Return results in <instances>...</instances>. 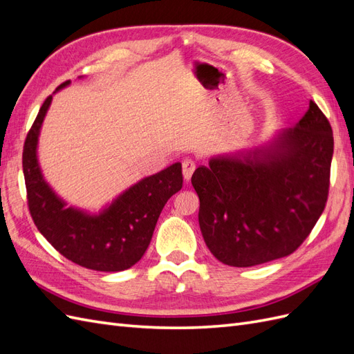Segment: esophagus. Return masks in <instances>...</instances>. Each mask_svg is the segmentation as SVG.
Listing matches in <instances>:
<instances>
[{
	"instance_id": "1",
	"label": "esophagus",
	"mask_w": 354,
	"mask_h": 354,
	"mask_svg": "<svg viewBox=\"0 0 354 354\" xmlns=\"http://www.w3.org/2000/svg\"><path fill=\"white\" fill-rule=\"evenodd\" d=\"M196 164L192 159H185L183 160V177L186 181H189L192 178V174L195 173Z\"/></svg>"
}]
</instances>
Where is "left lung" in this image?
Segmentation results:
<instances>
[{
    "mask_svg": "<svg viewBox=\"0 0 354 354\" xmlns=\"http://www.w3.org/2000/svg\"><path fill=\"white\" fill-rule=\"evenodd\" d=\"M332 153L330 124L310 100L298 124L269 145L196 168L199 227L212 255L251 267L292 254L325 209Z\"/></svg>",
    "mask_w": 354,
    "mask_h": 354,
    "instance_id": "left-lung-1",
    "label": "left lung"
}]
</instances>
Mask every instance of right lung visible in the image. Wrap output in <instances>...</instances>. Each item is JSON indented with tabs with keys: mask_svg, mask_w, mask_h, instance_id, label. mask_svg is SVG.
<instances>
[{
	"mask_svg": "<svg viewBox=\"0 0 354 354\" xmlns=\"http://www.w3.org/2000/svg\"><path fill=\"white\" fill-rule=\"evenodd\" d=\"M60 84L56 91L69 85ZM48 95L32 124L24 146V176L28 207L35 226L68 260L97 272L130 269L146 252L167 201L183 186L181 164L142 178L99 214L66 207L42 177L37 147Z\"/></svg>",
	"mask_w": 354,
	"mask_h": 354,
	"instance_id": "add662e5",
	"label": "right lung"
}]
</instances>
